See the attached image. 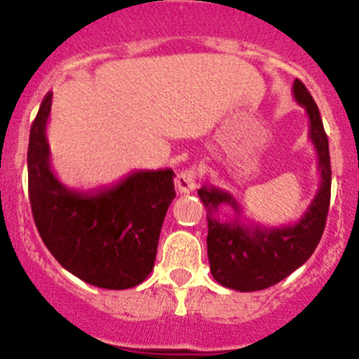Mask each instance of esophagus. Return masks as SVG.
<instances>
[{"label": "esophagus", "mask_w": 359, "mask_h": 359, "mask_svg": "<svg viewBox=\"0 0 359 359\" xmlns=\"http://www.w3.org/2000/svg\"><path fill=\"white\" fill-rule=\"evenodd\" d=\"M199 170L198 167H189L176 176V189L180 194H190L198 187Z\"/></svg>", "instance_id": "esophagus-1"}]
</instances>
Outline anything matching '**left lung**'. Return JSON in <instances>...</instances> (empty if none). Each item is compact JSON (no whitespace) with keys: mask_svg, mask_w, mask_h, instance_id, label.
<instances>
[{"mask_svg":"<svg viewBox=\"0 0 359 359\" xmlns=\"http://www.w3.org/2000/svg\"><path fill=\"white\" fill-rule=\"evenodd\" d=\"M293 97L309 118V140L318 158L320 187L302 217L282 226H264L246 221L244 207L228 190L205 183L198 190L207 208L208 262L212 277L224 287L236 291H261L284 280L313 255L322 239L331 199V160L329 142L323 131L318 106L302 82H293ZM228 204L236 217L221 222L218 207Z\"/></svg>","mask_w":359,"mask_h":359,"instance_id":"obj_1","label":"left lung"}]
</instances>
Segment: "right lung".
<instances>
[{
  "instance_id": "add662e5",
  "label": "right lung",
  "mask_w": 359,
  "mask_h": 359,
  "mask_svg": "<svg viewBox=\"0 0 359 359\" xmlns=\"http://www.w3.org/2000/svg\"><path fill=\"white\" fill-rule=\"evenodd\" d=\"M50 111L52 93L41 102L28 142V196L41 239L62 268L91 286H138L154 268L176 174L135 170L113 185L68 189L50 165Z\"/></svg>"
}]
</instances>
